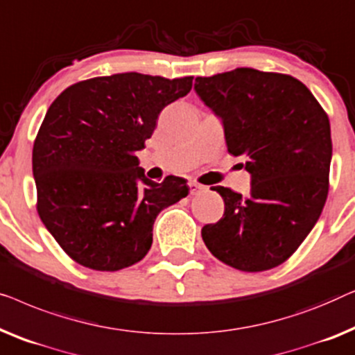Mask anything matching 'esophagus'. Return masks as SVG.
Listing matches in <instances>:
<instances>
[{
	"label": "esophagus",
	"mask_w": 355,
	"mask_h": 355,
	"mask_svg": "<svg viewBox=\"0 0 355 355\" xmlns=\"http://www.w3.org/2000/svg\"><path fill=\"white\" fill-rule=\"evenodd\" d=\"M204 189H206V188H204L202 184L196 183V182H191V183H189V194H191V196H196V194L202 193Z\"/></svg>",
	"instance_id": "1"
}]
</instances>
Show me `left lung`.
<instances>
[{"label":"left lung","instance_id":"left-lung-1","mask_svg":"<svg viewBox=\"0 0 355 355\" xmlns=\"http://www.w3.org/2000/svg\"><path fill=\"white\" fill-rule=\"evenodd\" d=\"M194 89L223 121L227 149L246 156L248 196L214 187L225 212L201 230L214 257L243 272L282 266L311 233L329 188L331 130L306 85L239 67L198 77Z\"/></svg>","mask_w":355,"mask_h":355}]
</instances>
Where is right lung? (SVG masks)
<instances>
[{
    "label": "right lung",
    "instance_id": "obj_1",
    "mask_svg": "<svg viewBox=\"0 0 355 355\" xmlns=\"http://www.w3.org/2000/svg\"><path fill=\"white\" fill-rule=\"evenodd\" d=\"M193 77L138 72L73 83L49 106L33 143L38 216L80 266L116 272L146 256L157 214L188 194L187 180L144 177V148L167 104Z\"/></svg>",
    "mask_w": 355,
    "mask_h": 355
}]
</instances>
